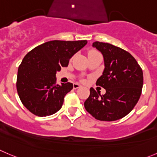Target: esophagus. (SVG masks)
Wrapping results in <instances>:
<instances>
[{"label": "esophagus", "instance_id": "obj_1", "mask_svg": "<svg viewBox=\"0 0 157 157\" xmlns=\"http://www.w3.org/2000/svg\"><path fill=\"white\" fill-rule=\"evenodd\" d=\"M81 85L78 84V83H74V85H73V88H74V89H78V88L81 87Z\"/></svg>", "mask_w": 157, "mask_h": 157}]
</instances>
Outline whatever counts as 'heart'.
Segmentation results:
<instances>
[{"instance_id": "heart-1", "label": "heart", "mask_w": 157, "mask_h": 157, "mask_svg": "<svg viewBox=\"0 0 157 157\" xmlns=\"http://www.w3.org/2000/svg\"><path fill=\"white\" fill-rule=\"evenodd\" d=\"M96 53H98V52H97V51H95V50H90L89 52V53H88V56H90V55H94V54H96Z\"/></svg>"}]
</instances>
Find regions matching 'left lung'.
<instances>
[{"mask_svg":"<svg viewBox=\"0 0 157 157\" xmlns=\"http://www.w3.org/2000/svg\"><path fill=\"white\" fill-rule=\"evenodd\" d=\"M104 58L105 68L96 86L105 89L101 95L93 88L84 105L86 111L101 121H116L129 114L138 102L143 84V70L132 55L109 43L92 44Z\"/></svg>","mask_w":157,"mask_h":157,"instance_id":"left-lung-1","label":"left lung"}]
</instances>
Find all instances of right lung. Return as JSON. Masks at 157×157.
<instances>
[{
	"instance_id": "1",
	"label": "right lung",
	"mask_w": 157,
	"mask_h": 157,
	"mask_svg": "<svg viewBox=\"0 0 157 157\" xmlns=\"http://www.w3.org/2000/svg\"><path fill=\"white\" fill-rule=\"evenodd\" d=\"M87 41H48L28 52L18 67L17 91L22 104L35 116L57 113L72 83L56 84V72L67 67L69 59Z\"/></svg>"
}]
</instances>
